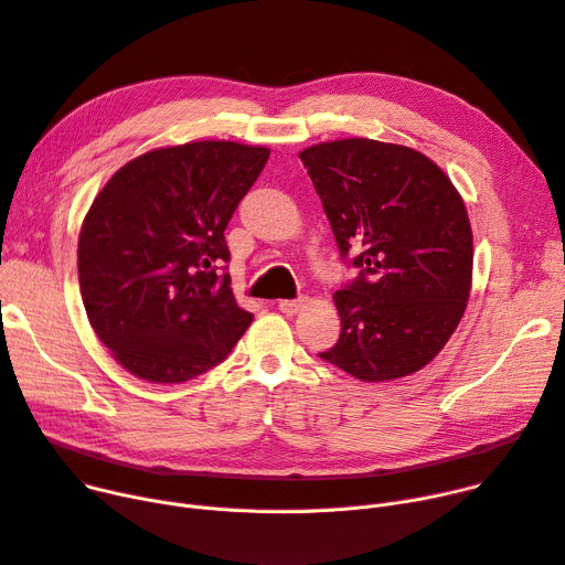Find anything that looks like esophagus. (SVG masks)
<instances>
[{"label": "esophagus", "instance_id": "obj_1", "mask_svg": "<svg viewBox=\"0 0 565 565\" xmlns=\"http://www.w3.org/2000/svg\"><path fill=\"white\" fill-rule=\"evenodd\" d=\"M305 302H307V297H297V299H281V302H279V311H281V313H286V316H292V313H297L299 309L305 307Z\"/></svg>", "mask_w": 565, "mask_h": 565}]
</instances>
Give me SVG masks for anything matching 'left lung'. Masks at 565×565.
Masks as SVG:
<instances>
[{
  "instance_id": "8db88e82",
  "label": "left lung",
  "mask_w": 565,
  "mask_h": 565,
  "mask_svg": "<svg viewBox=\"0 0 565 565\" xmlns=\"http://www.w3.org/2000/svg\"><path fill=\"white\" fill-rule=\"evenodd\" d=\"M343 260L359 277L333 292L341 338L318 356L361 382L425 367L463 318L472 281L466 204L411 147L345 138L299 152Z\"/></svg>"
}]
</instances>
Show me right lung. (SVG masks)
I'll use <instances>...</instances> for the list:
<instances>
[{"instance_id": "obj_1", "label": "right lung", "mask_w": 565, "mask_h": 565, "mask_svg": "<svg viewBox=\"0 0 565 565\" xmlns=\"http://www.w3.org/2000/svg\"><path fill=\"white\" fill-rule=\"evenodd\" d=\"M268 157L230 140L154 149L95 198L79 234L82 299L99 341L136 377L193 380L249 327L224 230Z\"/></svg>"}]
</instances>
